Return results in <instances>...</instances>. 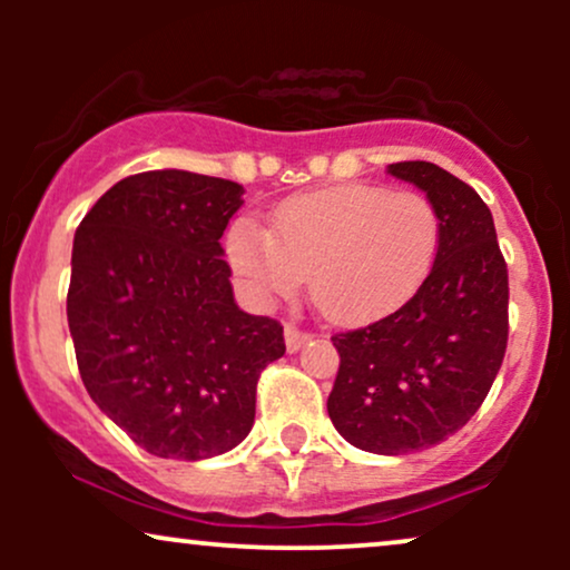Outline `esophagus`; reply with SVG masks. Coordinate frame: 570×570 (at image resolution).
Returning <instances> with one entry per match:
<instances>
[{"instance_id": "esophagus-1", "label": "esophagus", "mask_w": 570, "mask_h": 570, "mask_svg": "<svg viewBox=\"0 0 570 570\" xmlns=\"http://www.w3.org/2000/svg\"><path fill=\"white\" fill-rule=\"evenodd\" d=\"M284 340H286V351L297 353V351L303 348V345L307 343V340H311V335H307V332H299L297 326L286 324V326H284Z\"/></svg>"}]
</instances>
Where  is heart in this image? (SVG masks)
Listing matches in <instances>:
<instances>
[{"label":"heart","mask_w":570,"mask_h":570,"mask_svg":"<svg viewBox=\"0 0 570 570\" xmlns=\"http://www.w3.org/2000/svg\"><path fill=\"white\" fill-rule=\"evenodd\" d=\"M442 222L426 195L340 185L294 195L273 212L271 233L233 222L227 263L254 303L292 297L307 278L313 305L332 324L385 316L429 276Z\"/></svg>","instance_id":"obj_1"}]
</instances>
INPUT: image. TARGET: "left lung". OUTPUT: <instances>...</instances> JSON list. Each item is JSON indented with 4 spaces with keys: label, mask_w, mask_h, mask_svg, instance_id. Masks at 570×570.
I'll return each instance as SVG.
<instances>
[{
    "label": "left lung",
    "mask_w": 570,
    "mask_h": 570,
    "mask_svg": "<svg viewBox=\"0 0 570 570\" xmlns=\"http://www.w3.org/2000/svg\"><path fill=\"white\" fill-rule=\"evenodd\" d=\"M389 174L434 203L440 248L399 311L332 337L340 370L326 412L353 448L404 455L444 442L485 402L507 353L509 276L493 214L466 181L426 160Z\"/></svg>",
    "instance_id": "obj_1"
}]
</instances>
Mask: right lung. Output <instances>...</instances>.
<instances>
[{"label": "right lung", "instance_id": "obj_1", "mask_svg": "<svg viewBox=\"0 0 570 570\" xmlns=\"http://www.w3.org/2000/svg\"><path fill=\"white\" fill-rule=\"evenodd\" d=\"M238 181L144 171L85 214L67 294L77 367L98 410L158 458L203 461L254 426L259 372L284 326L235 305L219 238Z\"/></svg>", "mask_w": 570, "mask_h": 570}]
</instances>
